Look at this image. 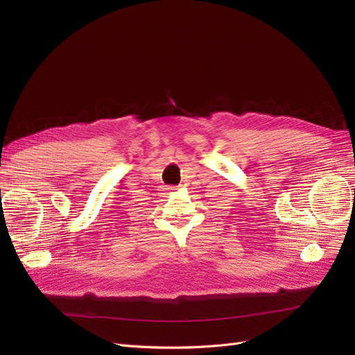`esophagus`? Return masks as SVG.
Listing matches in <instances>:
<instances>
[{"mask_svg": "<svg viewBox=\"0 0 355 355\" xmlns=\"http://www.w3.org/2000/svg\"><path fill=\"white\" fill-rule=\"evenodd\" d=\"M168 190H170V191H174V190H177V187H168Z\"/></svg>", "mask_w": 355, "mask_h": 355, "instance_id": "34e87169", "label": "esophagus"}]
</instances>
